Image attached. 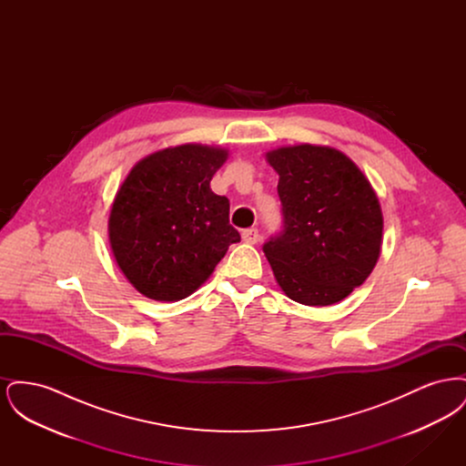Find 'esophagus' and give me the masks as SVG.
Instances as JSON below:
<instances>
[{"label":"esophagus","mask_w":466,"mask_h":466,"mask_svg":"<svg viewBox=\"0 0 466 466\" xmlns=\"http://www.w3.org/2000/svg\"><path fill=\"white\" fill-rule=\"evenodd\" d=\"M260 239V234H258V228L251 227V228H246L243 230V241L244 243L257 244Z\"/></svg>","instance_id":"obj_1"}]
</instances>
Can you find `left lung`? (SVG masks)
Listing matches in <instances>:
<instances>
[{
  "instance_id": "left-lung-1",
  "label": "left lung",
  "mask_w": 466,
  "mask_h": 466,
  "mask_svg": "<svg viewBox=\"0 0 466 466\" xmlns=\"http://www.w3.org/2000/svg\"><path fill=\"white\" fill-rule=\"evenodd\" d=\"M279 175L283 227L264 243L274 278L291 300L330 306L370 276L382 243V213L350 157L299 145L267 154Z\"/></svg>"
}]
</instances>
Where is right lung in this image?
<instances>
[{
	"label": "right lung",
	"mask_w": 466,
	"mask_h": 466,
	"mask_svg": "<svg viewBox=\"0 0 466 466\" xmlns=\"http://www.w3.org/2000/svg\"><path fill=\"white\" fill-rule=\"evenodd\" d=\"M227 160L222 148L183 145L139 160L111 208L115 260L139 293L173 302L211 276L239 232L230 202L209 181Z\"/></svg>",
	"instance_id": "add662e5"
}]
</instances>
